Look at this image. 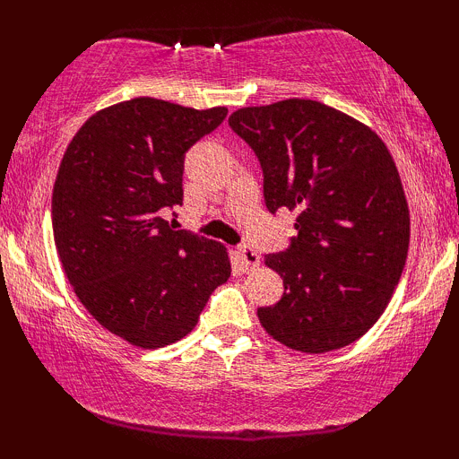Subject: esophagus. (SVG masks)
<instances>
[{"label":"esophagus","mask_w":459,"mask_h":459,"mask_svg":"<svg viewBox=\"0 0 459 459\" xmlns=\"http://www.w3.org/2000/svg\"><path fill=\"white\" fill-rule=\"evenodd\" d=\"M240 256H242V261L247 263L248 269L259 267L261 256H259V253H256L255 248H250V247H247V244H244V247H240Z\"/></svg>","instance_id":"obj_1"}]
</instances>
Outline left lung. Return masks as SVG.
I'll list each match as a JSON object with an SVG mask.
<instances>
[{"label": "left lung", "instance_id": "obj_1", "mask_svg": "<svg viewBox=\"0 0 459 459\" xmlns=\"http://www.w3.org/2000/svg\"><path fill=\"white\" fill-rule=\"evenodd\" d=\"M230 127L263 169L269 212L297 211V236L265 265L284 294L256 311L269 336L303 353L355 342L386 309L410 248L394 160L366 125L316 100L240 108Z\"/></svg>", "mask_w": 459, "mask_h": 459}]
</instances>
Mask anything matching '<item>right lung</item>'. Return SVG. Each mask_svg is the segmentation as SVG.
<instances>
[{
	"mask_svg": "<svg viewBox=\"0 0 459 459\" xmlns=\"http://www.w3.org/2000/svg\"><path fill=\"white\" fill-rule=\"evenodd\" d=\"M225 115L127 100L87 118L60 162L52 228L62 267L85 309L135 347L184 338L231 273L221 244L162 217L184 203L186 152Z\"/></svg>",
	"mask_w": 459,
	"mask_h": 459,
	"instance_id": "right-lung-1",
	"label": "right lung"
}]
</instances>
